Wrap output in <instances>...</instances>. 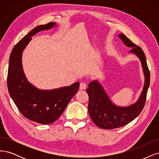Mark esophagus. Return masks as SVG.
Wrapping results in <instances>:
<instances>
[{
    "label": "esophagus",
    "instance_id": "34e87169",
    "mask_svg": "<svg viewBox=\"0 0 159 159\" xmlns=\"http://www.w3.org/2000/svg\"><path fill=\"white\" fill-rule=\"evenodd\" d=\"M86 84L85 83H81L80 84V90H84L86 88Z\"/></svg>",
    "mask_w": 159,
    "mask_h": 159
}]
</instances>
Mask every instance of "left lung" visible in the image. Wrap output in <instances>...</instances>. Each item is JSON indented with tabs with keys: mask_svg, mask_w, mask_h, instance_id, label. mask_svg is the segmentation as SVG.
<instances>
[{
	"mask_svg": "<svg viewBox=\"0 0 159 159\" xmlns=\"http://www.w3.org/2000/svg\"><path fill=\"white\" fill-rule=\"evenodd\" d=\"M119 37L126 46L131 48L130 52L135 53L140 59L145 76V85L136 103L124 107L116 106L112 103L98 81L94 80L89 83V89H86V93L89 96L88 106L89 114L94 124L104 129L122 127L136 118L145 106L147 90L150 84V71L143 51L124 34H120Z\"/></svg>",
	"mask_w": 159,
	"mask_h": 159,
	"instance_id": "obj_1",
	"label": "left lung"
}]
</instances>
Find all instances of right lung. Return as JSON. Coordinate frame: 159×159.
<instances>
[{
  "instance_id": "add662e5",
  "label": "right lung",
  "mask_w": 159,
  "mask_h": 159,
  "mask_svg": "<svg viewBox=\"0 0 159 159\" xmlns=\"http://www.w3.org/2000/svg\"><path fill=\"white\" fill-rule=\"evenodd\" d=\"M55 25L50 22L31 30L15 45L9 59L7 76L8 93L19 111L28 120L42 124H49L63 114L70 100L76 94L79 83L52 90H39L28 83L23 72L22 54L32 37L39 31Z\"/></svg>"
}]
</instances>
